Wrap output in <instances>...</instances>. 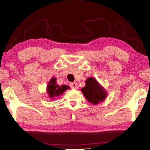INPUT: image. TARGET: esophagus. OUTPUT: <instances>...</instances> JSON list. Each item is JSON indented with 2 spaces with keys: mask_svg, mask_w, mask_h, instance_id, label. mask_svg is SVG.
Here are the masks:
<instances>
[{
  "mask_svg": "<svg viewBox=\"0 0 150 150\" xmlns=\"http://www.w3.org/2000/svg\"><path fill=\"white\" fill-rule=\"evenodd\" d=\"M70 87L71 88H73V89H77L78 88V85L77 83H71L70 84Z\"/></svg>",
  "mask_w": 150,
  "mask_h": 150,
  "instance_id": "1",
  "label": "esophagus"
}]
</instances>
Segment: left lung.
<instances>
[{
  "label": "left lung",
  "instance_id": "1",
  "mask_svg": "<svg viewBox=\"0 0 150 150\" xmlns=\"http://www.w3.org/2000/svg\"><path fill=\"white\" fill-rule=\"evenodd\" d=\"M86 86L81 91L88 102L97 105L106 98L107 93L95 78L88 77L85 81Z\"/></svg>",
  "mask_w": 150,
  "mask_h": 150
}]
</instances>
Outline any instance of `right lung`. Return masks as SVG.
Segmentation results:
<instances>
[{"mask_svg": "<svg viewBox=\"0 0 150 150\" xmlns=\"http://www.w3.org/2000/svg\"><path fill=\"white\" fill-rule=\"evenodd\" d=\"M69 88L67 85H58L56 83V79L53 77L50 79L47 85V93L51 98H54L55 96H59L63 93Z\"/></svg>", "mask_w": 150, "mask_h": 150, "instance_id": "right-lung-1", "label": "right lung"}]
</instances>
